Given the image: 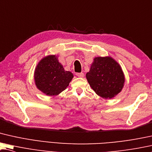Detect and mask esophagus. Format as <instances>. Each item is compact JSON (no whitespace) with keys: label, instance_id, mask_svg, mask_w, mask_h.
<instances>
[{"label":"esophagus","instance_id":"1","mask_svg":"<svg viewBox=\"0 0 152 152\" xmlns=\"http://www.w3.org/2000/svg\"><path fill=\"white\" fill-rule=\"evenodd\" d=\"M76 75L79 77H83V72H77Z\"/></svg>","mask_w":152,"mask_h":152}]
</instances>
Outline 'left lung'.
Instances as JSON below:
<instances>
[{"mask_svg": "<svg viewBox=\"0 0 152 152\" xmlns=\"http://www.w3.org/2000/svg\"><path fill=\"white\" fill-rule=\"evenodd\" d=\"M86 78L96 94L104 99H111L119 93L125 82L121 68L110 57L94 58Z\"/></svg>", "mask_w": 152, "mask_h": 152, "instance_id": "1", "label": "left lung"}]
</instances>
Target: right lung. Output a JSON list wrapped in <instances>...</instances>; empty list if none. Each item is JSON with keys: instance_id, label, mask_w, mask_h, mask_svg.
Masks as SVG:
<instances>
[{"instance_id": "1", "label": "right lung", "mask_w": 152, "mask_h": 152, "mask_svg": "<svg viewBox=\"0 0 152 152\" xmlns=\"http://www.w3.org/2000/svg\"><path fill=\"white\" fill-rule=\"evenodd\" d=\"M73 75L66 71L56 56L44 58L34 72L35 83L39 91L49 96L58 95L66 88Z\"/></svg>"}]
</instances>
